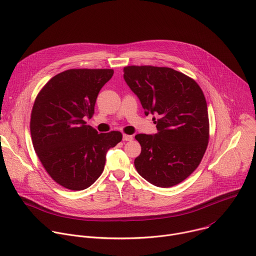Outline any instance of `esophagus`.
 <instances>
[{
    "instance_id": "obj_1",
    "label": "esophagus",
    "mask_w": 256,
    "mask_h": 256,
    "mask_svg": "<svg viewBox=\"0 0 256 256\" xmlns=\"http://www.w3.org/2000/svg\"><path fill=\"white\" fill-rule=\"evenodd\" d=\"M122 140H132V136L124 134V136H122Z\"/></svg>"
}]
</instances>
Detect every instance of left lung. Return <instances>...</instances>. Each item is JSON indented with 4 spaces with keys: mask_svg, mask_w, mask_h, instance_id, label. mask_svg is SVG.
<instances>
[{
    "mask_svg": "<svg viewBox=\"0 0 256 256\" xmlns=\"http://www.w3.org/2000/svg\"><path fill=\"white\" fill-rule=\"evenodd\" d=\"M124 79L144 114L158 116L154 122L157 134L134 136L142 147L134 159L138 173L159 188L180 184L198 168L208 142V106L200 87L188 76L164 66H128Z\"/></svg>",
    "mask_w": 256,
    "mask_h": 256,
    "instance_id": "8db88e82",
    "label": "left lung"
}]
</instances>
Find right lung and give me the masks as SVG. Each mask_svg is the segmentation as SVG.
Here are the masks:
<instances>
[{
	"instance_id": "right-lung-1",
	"label": "right lung",
	"mask_w": 256,
	"mask_h": 256,
	"mask_svg": "<svg viewBox=\"0 0 256 256\" xmlns=\"http://www.w3.org/2000/svg\"><path fill=\"white\" fill-rule=\"evenodd\" d=\"M112 75V68L66 70L52 77L34 101V150L50 176L68 190L91 186L103 172L107 151L122 138L120 132L98 134L85 122Z\"/></svg>"
}]
</instances>
